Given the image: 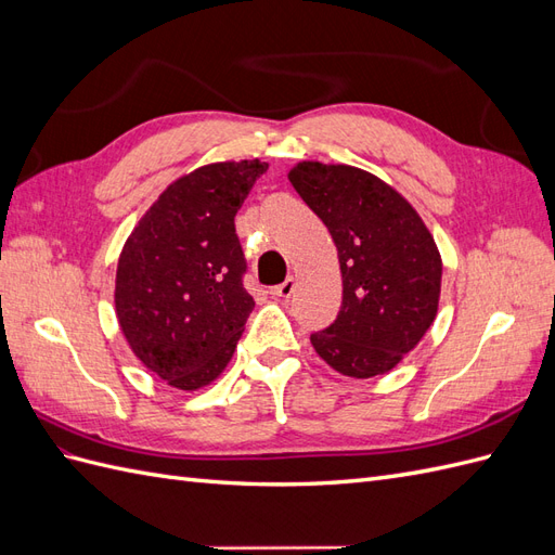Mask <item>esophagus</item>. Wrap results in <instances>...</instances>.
Masks as SVG:
<instances>
[{
  "instance_id": "obj_1",
  "label": "esophagus",
  "mask_w": 555,
  "mask_h": 555,
  "mask_svg": "<svg viewBox=\"0 0 555 555\" xmlns=\"http://www.w3.org/2000/svg\"><path fill=\"white\" fill-rule=\"evenodd\" d=\"M294 289H296V280H294V278H287L282 284H278V287H273L271 294H273L275 298H289V296L294 294Z\"/></svg>"
}]
</instances>
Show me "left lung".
Wrapping results in <instances>:
<instances>
[{
    "label": "left lung",
    "instance_id": "obj_1",
    "mask_svg": "<svg viewBox=\"0 0 555 555\" xmlns=\"http://www.w3.org/2000/svg\"><path fill=\"white\" fill-rule=\"evenodd\" d=\"M289 180L326 224L343 273L340 312L310 335L314 351L347 377L389 373L438 314V245L405 198L357 166L300 162Z\"/></svg>",
    "mask_w": 555,
    "mask_h": 555
}]
</instances>
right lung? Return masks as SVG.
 Masks as SVG:
<instances>
[{
  "label": "right lung",
  "mask_w": 555,
  "mask_h": 555,
  "mask_svg": "<svg viewBox=\"0 0 555 555\" xmlns=\"http://www.w3.org/2000/svg\"><path fill=\"white\" fill-rule=\"evenodd\" d=\"M268 164H208L166 188L127 238L115 275V312L139 361L180 391L220 377L255 298L236 236V212Z\"/></svg>",
  "instance_id": "1"
}]
</instances>
